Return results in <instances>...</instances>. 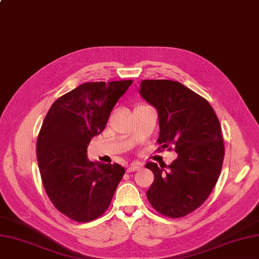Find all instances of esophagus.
<instances>
[{
	"label": "esophagus",
	"instance_id": "esophagus-1",
	"mask_svg": "<svg viewBox=\"0 0 259 259\" xmlns=\"http://www.w3.org/2000/svg\"><path fill=\"white\" fill-rule=\"evenodd\" d=\"M141 167H142V163H141V162H133V163H131V166H128V168H127V172L136 171V170H138Z\"/></svg>",
	"mask_w": 259,
	"mask_h": 259
}]
</instances>
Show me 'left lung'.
<instances>
[{
	"label": "left lung",
	"instance_id": "obj_1",
	"mask_svg": "<svg viewBox=\"0 0 259 259\" xmlns=\"http://www.w3.org/2000/svg\"><path fill=\"white\" fill-rule=\"evenodd\" d=\"M140 94L157 110L162 148L175 145L178 158L169 170L147 162L155 179L147 199L156 211L182 218L202 204L217 185L224 144L215 112L207 101L178 81L143 80Z\"/></svg>",
	"mask_w": 259,
	"mask_h": 259
}]
</instances>
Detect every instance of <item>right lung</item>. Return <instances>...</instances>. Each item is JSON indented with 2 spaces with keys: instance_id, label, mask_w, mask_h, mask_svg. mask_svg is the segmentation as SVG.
<instances>
[{
  "instance_id": "right-lung-1",
  "label": "right lung",
  "mask_w": 259,
  "mask_h": 259,
  "mask_svg": "<svg viewBox=\"0 0 259 259\" xmlns=\"http://www.w3.org/2000/svg\"><path fill=\"white\" fill-rule=\"evenodd\" d=\"M131 84L87 82L55 101L44 119L36 147L42 185L56 209L77 222L102 215L125 174L118 163L90 161L87 148Z\"/></svg>"
}]
</instances>
